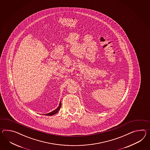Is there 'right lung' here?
<instances>
[{
    "label": "right lung",
    "mask_w": 150,
    "mask_h": 150,
    "mask_svg": "<svg viewBox=\"0 0 150 150\" xmlns=\"http://www.w3.org/2000/svg\"><path fill=\"white\" fill-rule=\"evenodd\" d=\"M61 106V102H60V103H59V107H57V108H56V109L54 110V111L51 112L49 113L45 114V115H48V116H51V115H54V114H55L59 112V109H60Z\"/></svg>",
    "instance_id": "1"
}]
</instances>
